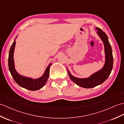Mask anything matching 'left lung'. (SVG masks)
<instances>
[{"instance_id":"1","label":"left lung","mask_w":124,"mask_h":124,"mask_svg":"<svg viewBox=\"0 0 124 124\" xmlns=\"http://www.w3.org/2000/svg\"><path fill=\"white\" fill-rule=\"evenodd\" d=\"M97 34L103 43L105 47V63L101 70L87 78H78L73 76L68 70L70 78L80 87L85 88H92L101 85L108 78L113 67V56L111 47L106 33L99 28H96Z\"/></svg>"}]
</instances>
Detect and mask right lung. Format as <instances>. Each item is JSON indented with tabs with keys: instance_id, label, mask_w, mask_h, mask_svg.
I'll list each match as a JSON object with an SVG mask.
<instances>
[{
	"instance_id": "obj_1",
	"label": "right lung",
	"mask_w": 124,
	"mask_h": 124,
	"mask_svg": "<svg viewBox=\"0 0 124 124\" xmlns=\"http://www.w3.org/2000/svg\"><path fill=\"white\" fill-rule=\"evenodd\" d=\"M16 37V39L17 38ZM16 45L15 39L11 46L8 56V67L11 76L15 81L21 87L31 91H35L42 88L46 82L50 74V68L52 63L49 64L43 75L38 79H33L20 75L15 69L14 61V52Z\"/></svg>"
}]
</instances>
